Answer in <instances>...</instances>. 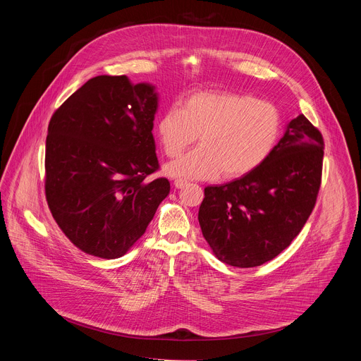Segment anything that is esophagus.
Returning a JSON list of instances; mask_svg holds the SVG:
<instances>
[{
  "label": "esophagus",
  "mask_w": 361,
  "mask_h": 361,
  "mask_svg": "<svg viewBox=\"0 0 361 361\" xmlns=\"http://www.w3.org/2000/svg\"><path fill=\"white\" fill-rule=\"evenodd\" d=\"M174 185H176V188H184L185 185H188V181L184 180V178H177L174 181Z\"/></svg>",
  "instance_id": "34e87169"
}]
</instances>
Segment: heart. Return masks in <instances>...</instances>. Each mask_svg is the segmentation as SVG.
I'll use <instances>...</instances> for the list:
<instances>
[{
    "instance_id": "1",
    "label": "heart",
    "mask_w": 361,
    "mask_h": 361,
    "mask_svg": "<svg viewBox=\"0 0 361 361\" xmlns=\"http://www.w3.org/2000/svg\"><path fill=\"white\" fill-rule=\"evenodd\" d=\"M280 131L281 116L273 102L228 91L195 92L181 109H169L157 126L170 159L200 135V147L166 167L169 176L188 180H214L221 171L226 178L250 174L271 156Z\"/></svg>"
}]
</instances>
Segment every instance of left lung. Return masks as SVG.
I'll use <instances>...</instances> for the list:
<instances>
[{
  "label": "left lung",
  "mask_w": 361,
  "mask_h": 361,
  "mask_svg": "<svg viewBox=\"0 0 361 361\" xmlns=\"http://www.w3.org/2000/svg\"><path fill=\"white\" fill-rule=\"evenodd\" d=\"M323 149L322 133L300 114L259 169L204 188L198 221L220 262L257 267L291 244L316 205Z\"/></svg>",
  "instance_id": "obj_1"
}]
</instances>
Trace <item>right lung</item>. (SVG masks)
<instances>
[{"label":"right lung","instance_id":"1","mask_svg":"<svg viewBox=\"0 0 361 361\" xmlns=\"http://www.w3.org/2000/svg\"><path fill=\"white\" fill-rule=\"evenodd\" d=\"M159 95L126 75H98L53 114L45 142V197L68 240L118 259L145 233L170 192L152 137Z\"/></svg>","mask_w":361,"mask_h":361}]
</instances>
